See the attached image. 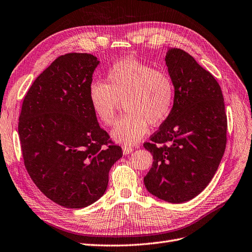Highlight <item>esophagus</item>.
<instances>
[{"label":"esophagus","mask_w":252,"mask_h":252,"mask_svg":"<svg viewBox=\"0 0 252 252\" xmlns=\"http://www.w3.org/2000/svg\"><path fill=\"white\" fill-rule=\"evenodd\" d=\"M133 151V148L132 147H130V146H125V147H123V153L126 155V154H129V153H131Z\"/></svg>","instance_id":"esophagus-1"}]
</instances>
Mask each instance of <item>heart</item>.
Segmentation results:
<instances>
[{
    "label": "heart",
    "mask_w": 252,
    "mask_h": 252,
    "mask_svg": "<svg viewBox=\"0 0 252 252\" xmlns=\"http://www.w3.org/2000/svg\"><path fill=\"white\" fill-rule=\"evenodd\" d=\"M89 102L94 116L105 126L115 123L119 103L126 114L112 136L126 145L135 144L151 125L160 124L174 106L175 88L170 75L135 59H123L109 67L105 83L94 82Z\"/></svg>",
    "instance_id": "1"
}]
</instances>
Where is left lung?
Here are the masks:
<instances>
[{
  "mask_svg": "<svg viewBox=\"0 0 252 252\" xmlns=\"http://www.w3.org/2000/svg\"><path fill=\"white\" fill-rule=\"evenodd\" d=\"M164 60L175 102L144 143L154 159L144 184L158 198L181 203L200 194L214 177L226 147L227 117L220 85L209 71L181 49H170Z\"/></svg>",
  "mask_w": 252,
  "mask_h": 252,
  "instance_id": "left-lung-1",
  "label": "left lung"
}]
</instances>
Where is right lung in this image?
Returning <instances> with one entry per match:
<instances>
[{
    "instance_id": "add662e5",
    "label": "right lung",
    "mask_w": 252,
    "mask_h": 252,
    "mask_svg": "<svg viewBox=\"0 0 252 252\" xmlns=\"http://www.w3.org/2000/svg\"><path fill=\"white\" fill-rule=\"evenodd\" d=\"M96 56H59L23 101L19 135L26 170L40 192L67 209H82L105 193L122 148L99 126L89 102Z\"/></svg>"
}]
</instances>
